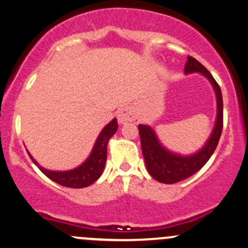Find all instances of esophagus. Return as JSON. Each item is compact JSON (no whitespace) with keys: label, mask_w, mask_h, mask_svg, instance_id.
<instances>
[{"label":"esophagus","mask_w":248,"mask_h":248,"mask_svg":"<svg viewBox=\"0 0 248 248\" xmlns=\"http://www.w3.org/2000/svg\"><path fill=\"white\" fill-rule=\"evenodd\" d=\"M117 120H119L120 124H128L137 120V111H135L134 107L132 106H124L119 109L117 111Z\"/></svg>","instance_id":"obj_1"}]
</instances>
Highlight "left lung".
<instances>
[{
	"mask_svg": "<svg viewBox=\"0 0 248 248\" xmlns=\"http://www.w3.org/2000/svg\"><path fill=\"white\" fill-rule=\"evenodd\" d=\"M184 74H201L212 84L216 96V120L212 134L205 144L192 155L172 152L160 142L155 129L148 124H139L140 141L148 173L164 184H173L192 176L204 166L212 157L220 140L223 126V102L221 89L212 74L192 57H187Z\"/></svg>",
	"mask_w": 248,
	"mask_h": 248,
	"instance_id": "1",
	"label": "left lung"
}]
</instances>
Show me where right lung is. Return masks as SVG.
<instances>
[{"label":"right lung","mask_w":248,"mask_h":248,"mask_svg":"<svg viewBox=\"0 0 248 248\" xmlns=\"http://www.w3.org/2000/svg\"><path fill=\"white\" fill-rule=\"evenodd\" d=\"M117 131V120L113 119L108 124L104 126V128L98 134L96 139L95 145L91 150L89 157L85 159L79 166L71 169L66 171H52L43 168L38 161L31 155L28 152L33 163L40 169L45 176H47L49 179H52L56 183L61 184L62 186L75 187V189H80V187L89 186L93 183H95L101 174L103 173L104 166L107 161V147H108L109 139L115 134Z\"/></svg>","instance_id":"right-lung-1"}]
</instances>
